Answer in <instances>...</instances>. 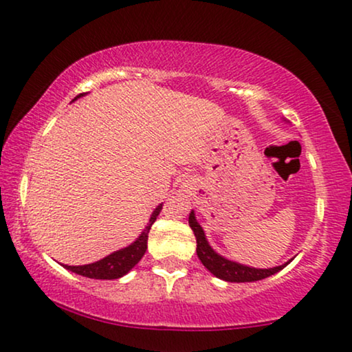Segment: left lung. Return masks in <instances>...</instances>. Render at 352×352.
Returning a JSON list of instances; mask_svg holds the SVG:
<instances>
[{
  "label": "left lung",
  "mask_w": 352,
  "mask_h": 352,
  "mask_svg": "<svg viewBox=\"0 0 352 352\" xmlns=\"http://www.w3.org/2000/svg\"><path fill=\"white\" fill-rule=\"evenodd\" d=\"M188 226H190L193 233H195L198 258H200L201 263L205 265L208 270H210L214 276L219 278V279H223V281H228V283L261 281V279H263V278H268V276H272V274L278 273L279 270H283L290 262L289 261L287 263L279 265V267L265 268V270L251 268V267H246V265L232 262L226 257L219 256V254L214 251L210 244H208L205 232H203L200 223L197 222L195 212H193V211L188 214Z\"/></svg>",
  "instance_id": "left-lung-1"
}]
</instances>
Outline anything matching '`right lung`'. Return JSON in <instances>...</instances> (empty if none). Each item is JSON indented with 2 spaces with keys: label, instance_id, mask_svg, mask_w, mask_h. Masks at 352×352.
<instances>
[{
  "label": "right lung",
  "instance_id": "obj_1",
  "mask_svg": "<svg viewBox=\"0 0 352 352\" xmlns=\"http://www.w3.org/2000/svg\"><path fill=\"white\" fill-rule=\"evenodd\" d=\"M82 94L76 96L74 100H78ZM162 211V205L155 208V211L152 212L149 219V223H147L144 230L141 232L140 238L136 239L135 243H131L129 248L120 249V251H116L109 254L108 257L101 258V261L89 265H79V267H71V265H65L66 270L73 272L76 274H80V276L85 278H94V279H117L122 278L124 274L130 272L131 268L135 267L136 263L141 261V257L144 256L147 249V235H149V230L152 223L155 222L157 216H159Z\"/></svg>",
  "mask_w": 352,
  "mask_h": 352
}]
</instances>
